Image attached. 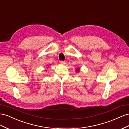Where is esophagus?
Returning a JSON list of instances; mask_svg holds the SVG:
<instances>
[{"label":"esophagus","mask_w":129,"mask_h":129,"mask_svg":"<svg viewBox=\"0 0 129 129\" xmlns=\"http://www.w3.org/2000/svg\"><path fill=\"white\" fill-rule=\"evenodd\" d=\"M60 62L61 64H65L66 63V62L65 61H60Z\"/></svg>","instance_id":"34e87169"}]
</instances>
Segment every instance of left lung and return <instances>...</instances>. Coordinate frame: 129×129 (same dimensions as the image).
Instances as JSON below:
<instances>
[{
    "instance_id": "8db88e82",
    "label": "left lung",
    "mask_w": 129,
    "mask_h": 129,
    "mask_svg": "<svg viewBox=\"0 0 129 129\" xmlns=\"http://www.w3.org/2000/svg\"><path fill=\"white\" fill-rule=\"evenodd\" d=\"M77 71H79V69H77Z\"/></svg>"
}]
</instances>
